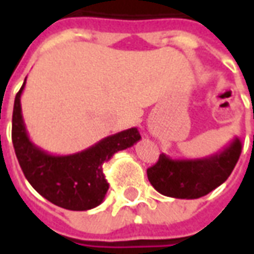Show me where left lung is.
I'll list each match as a JSON object with an SVG mask.
<instances>
[{
	"instance_id": "obj_1",
	"label": "left lung",
	"mask_w": 254,
	"mask_h": 254,
	"mask_svg": "<svg viewBox=\"0 0 254 254\" xmlns=\"http://www.w3.org/2000/svg\"><path fill=\"white\" fill-rule=\"evenodd\" d=\"M241 151V140L235 137L222 151L200 159H171L160 154L158 163L147 170V176L151 185L163 196L198 198L229 178Z\"/></svg>"
}]
</instances>
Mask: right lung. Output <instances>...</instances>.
<instances>
[{
    "mask_svg": "<svg viewBox=\"0 0 254 254\" xmlns=\"http://www.w3.org/2000/svg\"><path fill=\"white\" fill-rule=\"evenodd\" d=\"M25 80L14 98L12 117V141L25 178L41 196L58 207L70 211L98 207L109 190L102 166L116 152L137 143L141 138L137 127L107 136L81 152L49 154L27 134L20 103Z\"/></svg>",
    "mask_w": 254,
    "mask_h": 254,
    "instance_id": "right-lung-1",
    "label": "right lung"
}]
</instances>
